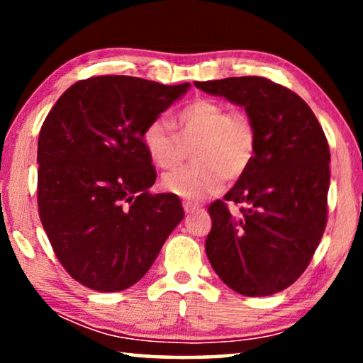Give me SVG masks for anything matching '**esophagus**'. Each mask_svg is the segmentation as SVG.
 I'll use <instances>...</instances> for the list:
<instances>
[{"label":"esophagus","mask_w":363,"mask_h":363,"mask_svg":"<svg viewBox=\"0 0 363 363\" xmlns=\"http://www.w3.org/2000/svg\"><path fill=\"white\" fill-rule=\"evenodd\" d=\"M200 208H201L200 205H196V203H193V201H183V210H185L186 213L200 210Z\"/></svg>","instance_id":"1"}]
</instances>
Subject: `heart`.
Wrapping results in <instances>:
<instances>
[{"label": "heart", "instance_id": "heart-1", "mask_svg": "<svg viewBox=\"0 0 363 363\" xmlns=\"http://www.w3.org/2000/svg\"><path fill=\"white\" fill-rule=\"evenodd\" d=\"M178 135L165 118H155L143 130L142 140L157 167L170 170L185 158L193 143L191 165L168 173L163 188L188 200H203L226 180H238L252 163L257 130L246 112H228L225 104L196 99L177 116Z\"/></svg>", "mask_w": 363, "mask_h": 363}]
</instances>
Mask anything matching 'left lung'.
Returning a JSON list of instances; mask_svg holds the SVG:
<instances>
[{"label": "left lung", "instance_id": "8db88e82", "mask_svg": "<svg viewBox=\"0 0 363 363\" xmlns=\"http://www.w3.org/2000/svg\"><path fill=\"white\" fill-rule=\"evenodd\" d=\"M211 96L245 107L257 130L252 163L211 203L205 250L213 269L247 297L276 294L299 279L327 225L330 152L311 107L266 77L195 82ZM228 202L240 205L231 213Z\"/></svg>", "mask_w": 363, "mask_h": 363}]
</instances>
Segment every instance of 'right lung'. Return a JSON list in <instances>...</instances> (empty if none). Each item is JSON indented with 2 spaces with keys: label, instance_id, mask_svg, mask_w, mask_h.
Wrapping results in <instances>:
<instances>
[{
  "label": "right lung",
  "instance_id": "add662e5",
  "mask_svg": "<svg viewBox=\"0 0 363 363\" xmlns=\"http://www.w3.org/2000/svg\"><path fill=\"white\" fill-rule=\"evenodd\" d=\"M130 76L72 84L38 140V208L69 276L99 292L140 281L183 220L180 198L148 191L155 167L145 127L188 91Z\"/></svg>",
  "mask_w": 363,
  "mask_h": 363
}]
</instances>
